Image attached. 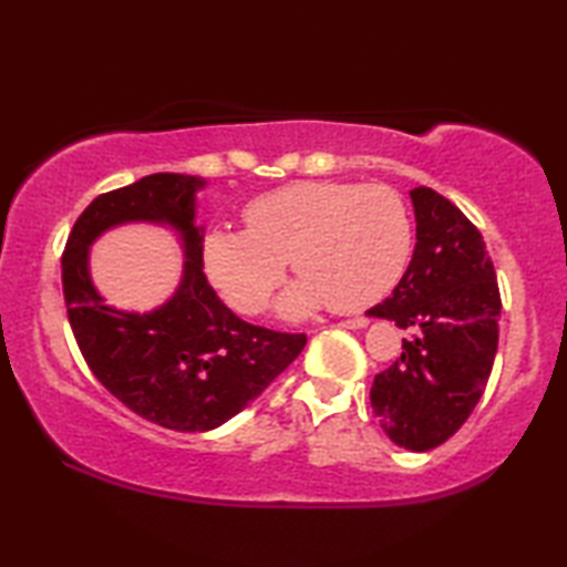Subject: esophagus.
<instances>
[{
  "mask_svg": "<svg viewBox=\"0 0 567 567\" xmlns=\"http://www.w3.org/2000/svg\"><path fill=\"white\" fill-rule=\"evenodd\" d=\"M340 324L348 330H360V328H368V318H350V320H342Z\"/></svg>",
  "mask_w": 567,
  "mask_h": 567,
  "instance_id": "1",
  "label": "esophagus"
}]
</instances>
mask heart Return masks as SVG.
<instances>
[{
  "instance_id": "b5f03b06",
  "label": "heart",
  "mask_w": 567,
  "mask_h": 567,
  "mask_svg": "<svg viewBox=\"0 0 567 567\" xmlns=\"http://www.w3.org/2000/svg\"><path fill=\"white\" fill-rule=\"evenodd\" d=\"M247 229H213L203 247L207 277L229 307L262 312L292 260L302 280L282 312L297 318L330 302L354 312L385 297L405 275L412 223L388 185L295 182L245 207Z\"/></svg>"
}]
</instances>
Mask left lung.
<instances>
[{"label":"left lung","mask_w":567,"mask_h":567,"mask_svg":"<svg viewBox=\"0 0 567 567\" xmlns=\"http://www.w3.org/2000/svg\"><path fill=\"white\" fill-rule=\"evenodd\" d=\"M410 197L415 252L395 290L370 315L412 338L375 375L370 402L392 443L425 453L453 437L483 398L503 305L480 229L435 189L415 187Z\"/></svg>","instance_id":"1"}]
</instances>
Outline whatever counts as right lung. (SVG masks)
Returning <instances> with one entry per match:
<instances>
[{
    "label": "right lung",
    "instance_id": "1",
    "mask_svg": "<svg viewBox=\"0 0 567 567\" xmlns=\"http://www.w3.org/2000/svg\"><path fill=\"white\" fill-rule=\"evenodd\" d=\"M189 175L142 177L104 192L76 217L62 255V290L74 340L104 388L132 412L179 433H205L245 410L285 372L307 338L239 320L203 270ZM124 221L172 224L186 245L178 292L152 313H120L93 290L86 257L104 228Z\"/></svg>",
    "mask_w": 567,
    "mask_h": 567
}]
</instances>
